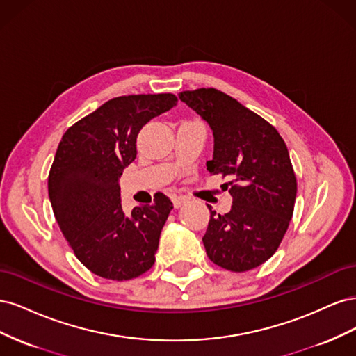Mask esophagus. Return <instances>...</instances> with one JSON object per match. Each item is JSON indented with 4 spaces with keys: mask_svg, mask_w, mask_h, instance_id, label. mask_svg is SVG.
I'll list each match as a JSON object with an SVG mask.
<instances>
[{
    "mask_svg": "<svg viewBox=\"0 0 356 356\" xmlns=\"http://www.w3.org/2000/svg\"><path fill=\"white\" fill-rule=\"evenodd\" d=\"M186 202H187V199L184 196H174V197H172V203H174L175 208L182 207V204H184Z\"/></svg>",
    "mask_w": 356,
    "mask_h": 356,
    "instance_id": "34e87169",
    "label": "esophagus"
}]
</instances>
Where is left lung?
<instances>
[{
    "label": "left lung",
    "instance_id": "8db88e82",
    "mask_svg": "<svg viewBox=\"0 0 356 356\" xmlns=\"http://www.w3.org/2000/svg\"><path fill=\"white\" fill-rule=\"evenodd\" d=\"M178 96L212 129L209 174L232 178V209L220 215L208 204L204 250L225 270H251L276 252L293 217L297 179L288 148L270 123L229 95L203 88Z\"/></svg>",
    "mask_w": 356,
    "mask_h": 356
}]
</instances>
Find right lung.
Returning a JSON list of instances; mask_svg holds the SVG:
<instances>
[{"instance_id": "1", "label": "right lung", "mask_w": 356, "mask_h": 356, "mask_svg": "<svg viewBox=\"0 0 356 356\" xmlns=\"http://www.w3.org/2000/svg\"><path fill=\"white\" fill-rule=\"evenodd\" d=\"M178 102L172 93L113 98L63 134L49 174V197L75 257L95 275L129 281L153 267L172 202L123 212L118 178L136 157V138Z\"/></svg>"}]
</instances>
